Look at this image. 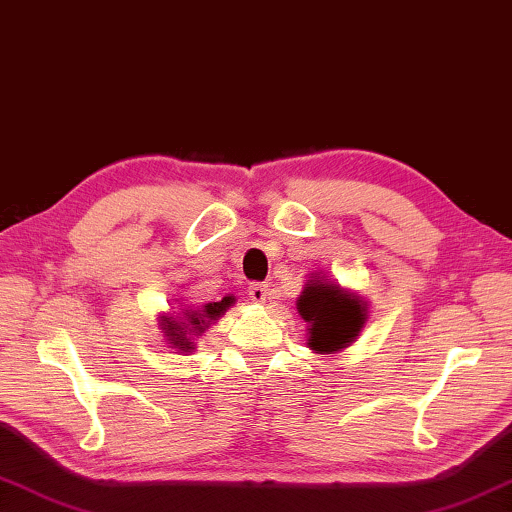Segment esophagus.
Instances as JSON below:
<instances>
[{"label": "esophagus", "mask_w": 512, "mask_h": 512, "mask_svg": "<svg viewBox=\"0 0 512 512\" xmlns=\"http://www.w3.org/2000/svg\"><path fill=\"white\" fill-rule=\"evenodd\" d=\"M248 295H250V299H253V302L264 304L266 297H268V286L266 284H250Z\"/></svg>", "instance_id": "34e87169"}]
</instances>
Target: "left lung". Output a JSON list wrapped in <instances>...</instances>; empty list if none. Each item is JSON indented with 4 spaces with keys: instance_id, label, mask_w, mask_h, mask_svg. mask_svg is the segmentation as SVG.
<instances>
[{
    "instance_id": "obj_1",
    "label": "left lung",
    "mask_w": 512,
    "mask_h": 512,
    "mask_svg": "<svg viewBox=\"0 0 512 512\" xmlns=\"http://www.w3.org/2000/svg\"><path fill=\"white\" fill-rule=\"evenodd\" d=\"M297 313L308 324L306 346L317 355H333L357 342L368 322V302L324 273H313L297 297Z\"/></svg>"
}]
</instances>
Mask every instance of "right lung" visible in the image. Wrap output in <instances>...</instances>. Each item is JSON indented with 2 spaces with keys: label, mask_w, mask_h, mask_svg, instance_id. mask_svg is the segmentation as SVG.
<instances>
[{
  "label": "right lung",
  "mask_w": 512,
  "mask_h": 512,
  "mask_svg": "<svg viewBox=\"0 0 512 512\" xmlns=\"http://www.w3.org/2000/svg\"><path fill=\"white\" fill-rule=\"evenodd\" d=\"M237 299L233 295H226L222 302H210L199 308L184 306L177 313H164L157 317V324L162 328L166 342L177 348L179 353H193L197 348L195 339L204 335L210 324H215L226 310L233 306Z\"/></svg>",
  "instance_id": "right-lung-1"
}]
</instances>
